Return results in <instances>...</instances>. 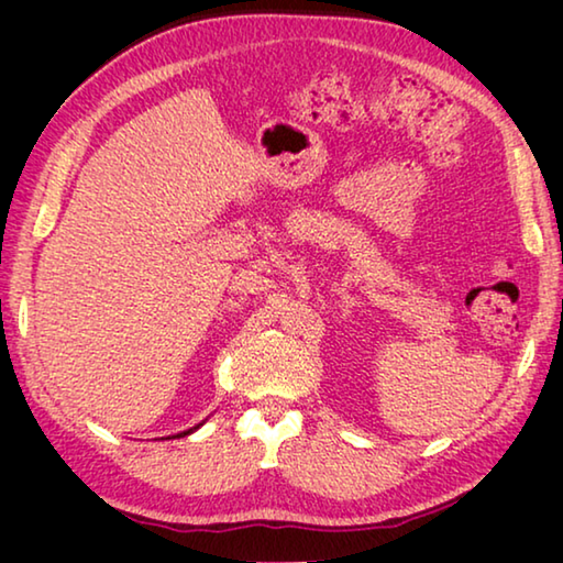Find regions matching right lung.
<instances>
[{"instance_id":"right-lung-1","label":"right lung","mask_w":563,"mask_h":563,"mask_svg":"<svg viewBox=\"0 0 563 563\" xmlns=\"http://www.w3.org/2000/svg\"><path fill=\"white\" fill-rule=\"evenodd\" d=\"M194 430H198V427H194ZM194 430H188V432H180V434H176V437H186V434H190Z\"/></svg>"}]
</instances>
